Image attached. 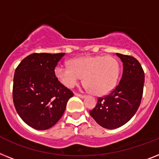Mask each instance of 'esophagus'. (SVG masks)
<instances>
[{"label": "esophagus", "mask_w": 159, "mask_h": 159, "mask_svg": "<svg viewBox=\"0 0 159 159\" xmlns=\"http://www.w3.org/2000/svg\"><path fill=\"white\" fill-rule=\"evenodd\" d=\"M76 96H77V97H79V98H86V95H83V94H77V93H75Z\"/></svg>", "instance_id": "1"}]
</instances>
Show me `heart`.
<instances>
[{
    "instance_id": "obj_1",
    "label": "heart",
    "mask_w": 159,
    "mask_h": 159,
    "mask_svg": "<svg viewBox=\"0 0 159 159\" xmlns=\"http://www.w3.org/2000/svg\"><path fill=\"white\" fill-rule=\"evenodd\" d=\"M55 75L61 84L73 88L84 76L87 88L95 94L104 95L116 87L120 75V65L111 56L86 57L73 60L71 66L59 64L55 69Z\"/></svg>"
}]
</instances>
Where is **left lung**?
I'll return each instance as SVG.
<instances>
[{
  "label": "left lung",
  "mask_w": 159,
  "mask_h": 159,
  "mask_svg": "<svg viewBox=\"0 0 159 159\" xmlns=\"http://www.w3.org/2000/svg\"><path fill=\"white\" fill-rule=\"evenodd\" d=\"M123 63L120 83L103 98H98L90 115L102 128L114 129L131 120L141 104L145 73L141 64L131 56L116 53Z\"/></svg>",
  "instance_id": "8db88e82"
}]
</instances>
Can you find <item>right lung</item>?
<instances>
[{
	"instance_id": "1",
	"label": "right lung",
	"mask_w": 159,
	"mask_h": 159,
	"mask_svg": "<svg viewBox=\"0 0 159 159\" xmlns=\"http://www.w3.org/2000/svg\"><path fill=\"white\" fill-rule=\"evenodd\" d=\"M65 53H33L14 73L13 100L19 116L37 130L54 126L65 112L71 90L58 81L55 68Z\"/></svg>"
}]
</instances>
